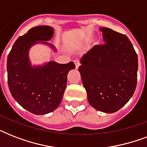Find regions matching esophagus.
Here are the masks:
<instances>
[{
    "mask_svg": "<svg viewBox=\"0 0 147 147\" xmlns=\"http://www.w3.org/2000/svg\"><path fill=\"white\" fill-rule=\"evenodd\" d=\"M74 63L76 65V69H78V67L80 65V62L78 60H74Z\"/></svg>",
    "mask_w": 147,
    "mask_h": 147,
    "instance_id": "1",
    "label": "esophagus"
}]
</instances>
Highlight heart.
I'll list each match as a JSON object with an SVG mask.
<instances>
[{
    "instance_id": "obj_1",
    "label": "heart",
    "mask_w": 147,
    "mask_h": 147,
    "mask_svg": "<svg viewBox=\"0 0 147 147\" xmlns=\"http://www.w3.org/2000/svg\"><path fill=\"white\" fill-rule=\"evenodd\" d=\"M100 42L99 40H95L93 41V48H96V47H99V45H100Z\"/></svg>"
}]
</instances>
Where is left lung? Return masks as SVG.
I'll use <instances>...</instances> for the list:
<instances>
[{"mask_svg": "<svg viewBox=\"0 0 147 147\" xmlns=\"http://www.w3.org/2000/svg\"><path fill=\"white\" fill-rule=\"evenodd\" d=\"M99 30L105 44L83 55L78 71L90 105L99 111L114 113L134 93L138 59L127 36L107 27Z\"/></svg>", "mask_w": 147, "mask_h": 147, "instance_id": "8db88e82", "label": "left lung"}]
</instances>
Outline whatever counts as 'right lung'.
I'll list each match as a JSON object with an SVG mask.
<instances>
[{"mask_svg":"<svg viewBox=\"0 0 147 147\" xmlns=\"http://www.w3.org/2000/svg\"><path fill=\"white\" fill-rule=\"evenodd\" d=\"M54 30L49 26H35L20 36L7 57V82L13 98L24 109L41 115L55 111L62 101L66 88L67 75L76 68L70 62L59 64L50 61L42 65L32 66L29 50L34 44L48 45Z\"/></svg>","mask_w":147,"mask_h":147,"instance_id":"1","label":"right lung"}]
</instances>
